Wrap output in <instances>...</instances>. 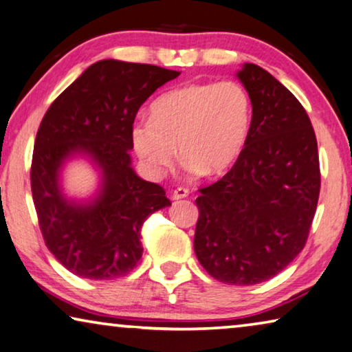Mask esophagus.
<instances>
[{
  "label": "esophagus",
  "mask_w": 352,
  "mask_h": 352,
  "mask_svg": "<svg viewBox=\"0 0 352 352\" xmlns=\"http://www.w3.org/2000/svg\"><path fill=\"white\" fill-rule=\"evenodd\" d=\"M188 194H189V189L188 188L178 186V188L174 189V191H172V199H175V200L185 199V197H188Z\"/></svg>",
  "instance_id": "1"
}]
</instances>
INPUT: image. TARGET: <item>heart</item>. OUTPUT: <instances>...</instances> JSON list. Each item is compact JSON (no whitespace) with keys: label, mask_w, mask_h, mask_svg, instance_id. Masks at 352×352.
<instances>
[{"label":"heart","mask_w":352,"mask_h":352,"mask_svg":"<svg viewBox=\"0 0 352 352\" xmlns=\"http://www.w3.org/2000/svg\"><path fill=\"white\" fill-rule=\"evenodd\" d=\"M150 113L152 119H139L131 128L133 146L150 170L169 169L178 147L188 170L216 177L244 152L252 103L238 81L192 82L156 98Z\"/></svg>","instance_id":"obj_1"}]
</instances>
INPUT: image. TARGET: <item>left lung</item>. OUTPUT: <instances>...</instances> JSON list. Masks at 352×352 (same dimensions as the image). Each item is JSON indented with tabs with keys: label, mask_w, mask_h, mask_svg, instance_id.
<instances>
[{
	"label": "left lung",
	"mask_w": 352,
	"mask_h": 352,
	"mask_svg": "<svg viewBox=\"0 0 352 352\" xmlns=\"http://www.w3.org/2000/svg\"><path fill=\"white\" fill-rule=\"evenodd\" d=\"M238 78L252 103L249 139L235 166L199 189L194 250L216 280L254 285L304 249L321 172L314 126L299 100L255 64Z\"/></svg>",
	"instance_id": "8db88e82"
}]
</instances>
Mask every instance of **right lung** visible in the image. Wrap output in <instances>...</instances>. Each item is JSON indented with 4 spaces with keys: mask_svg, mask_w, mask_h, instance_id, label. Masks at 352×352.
I'll return each instance as SVG.
<instances>
[{
    "mask_svg": "<svg viewBox=\"0 0 352 352\" xmlns=\"http://www.w3.org/2000/svg\"><path fill=\"white\" fill-rule=\"evenodd\" d=\"M180 72L104 59L92 64L54 100L37 130L31 191L43 241L74 274L122 277L142 256L141 228L170 205L163 186L131 169V128L141 104ZM87 153L104 170V188L91 206L67 203L57 172L72 153Z\"/></svg>",
    "mask_w": 352,
    "mask_h": 352,
    "instance_id": "1",
    "label": "right lung"
}]
</instances>
